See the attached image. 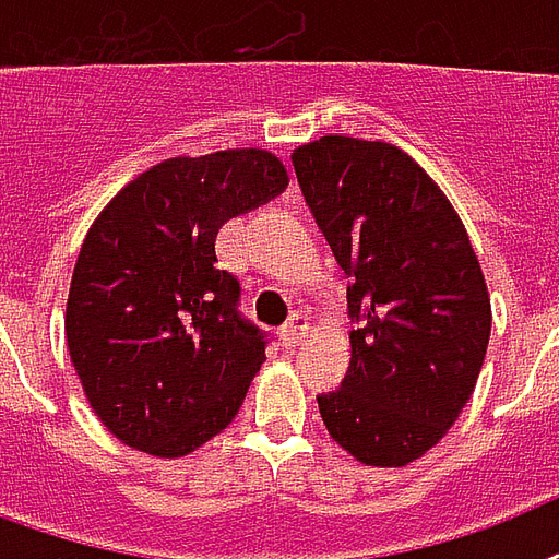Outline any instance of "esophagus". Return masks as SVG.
<instances>
[{"instance_id":"1","label":"esophagus","mask_w":559,"mask_h":559,"mask_svg":"<svg viewBox=\"0 0 559 559\" xmlns=\"http://www.w3.org/2000/svg\"><path fill=\"white\" fill-rule=\"evenodd\" d=\"M306 332H309V318L302 314V311H294L292 318H288V323L283 326V344L285 347H297L302 338H306Z\"/></svg>"}]
</instances>
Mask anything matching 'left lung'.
<instances>
[{"mask_svg": "<svg viewBox=\"0 0 559 559\" xmlns=\"http://www.w3.org/2000/svg\"><path fill=\"white\" fill-rule=\"evenodd\" d=\"M297 183L349 276V370L318 408L367 466L426 455L473 396L490 294L440 186L391 142L320 136L294 148Z\"/></svg>", "mask_w": 559, "mask_h": 559, "instance_id": "1", "label": "left lung"}]
</instances>
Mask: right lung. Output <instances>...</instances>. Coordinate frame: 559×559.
<instances>
[{"instance_id":"obj_1","label":"right lung","mask_w":559,"mask_h":559,"mask_svg":"<svg viewBox=\"0 0 559 559\" xmlns=\"http://www.w3.org/2000/svg\"><path fill=\"white\" fill-rule=\"evenodd\" d=\"M288 186L262 148L171 157L93 221L67 300V347L95 417L124 445L183 457L227 428L265 361L218 230Z\"/></svg>"}]
</instances>
